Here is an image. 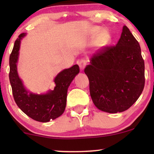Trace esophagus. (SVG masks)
<instances>
[{
    "label": "esophagus",
    "mask_w": 154,
    "mask_h": 154,
    "mask_svg": "<svg viewBox=\"0 0 154 154\" xmlns=\"http://www.w3.org/2000/svg\"><path fill=\"white\" fill-rule=\"evenodd\" d=\"M77 63H78V65L79 66L81 71H82V70H84V69L85 68L86 65H87V61H86L85 59H82L79 60L78 62H77Z\"/></svg>",
    "instance_id": "esophagus-1"
}]
</instances>
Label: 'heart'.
<instances>
[{"label": "heart", "instance_id": "b5f03b06", "mask_svg": "<svg viewBox=\"0 0 154 154\" xmlns=\"http://www.w3.org/2000/svg\"><path fill=\"white\" fill-rule=\"evenodd\" d=\"M109 40V34L106 32L103 31L102 32V33L98 35V37L96 39V43L99 45H103L104 43H106V42Z\"/></svg>", "mask_w": 154, "mask_h": 154}]
</instances>
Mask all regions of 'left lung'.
Here are the masks:
<instances>
[{
	"instance_id": "8db88e82",
	"label": "left lung",
	"mask_w": 154,
	"mask_h": 154,
	"mask_svg": "<svg viewBox=\"0 0 154 154\" xmlns=\"http://www.w3.org/2000/svg\"><path fill=\"white\" fill-rule=\"evenodd\" d=\"M95 106L105 112H122L138 99L145 85V64L138 42L124 26L117 44L91 57L85 69Z\"/></svg>"
}]
</instances>
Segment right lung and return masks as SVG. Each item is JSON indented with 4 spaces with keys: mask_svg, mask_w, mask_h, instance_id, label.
Wrapping results in <instances>:
<instances>
[{
    "mask_svg": "<svg viewBox=\"0 0 154 154\" xmlns=\"http://www.w3.org/2000/svg\"><path fill=\"white\" fill-rule=\"evenodd\" d=\"M26 33H22L15 41L9 58V80L14 98L19 109L32 119L48 122L63 114L66 105L67 91L75 76L79 74L77 64L60 72L54 79L55 88L43 94H36L26 89L17 72L19 48L22 39Z\"/></svg>",
    "mask_w": 154,
    "mask_h": 154,
    "instance_id": "right-lung-1",
    "label": "right lung"
}]
</instances>
